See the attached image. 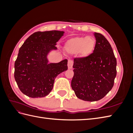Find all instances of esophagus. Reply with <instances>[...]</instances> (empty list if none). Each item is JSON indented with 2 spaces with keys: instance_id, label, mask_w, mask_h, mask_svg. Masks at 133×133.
Wrapping results in <instances>:
<instances>
[{
  "instance_id": "1",
  "label": "esophagus",
  "mask_w": 133,
  "mask_h": 133,
  "mask_svg": "<svg viewBox=\"0 0 133 133\" xmlns=\"http://www.w3.org/2000/svg\"><path fill=\"white\" fill-rule=\"evenodd\" d=\"M73 65V61L72 60H68V69H72Z\"/></svg>"
}]
</instances>
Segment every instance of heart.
<instances>
[{
	"instance_id": "heart-1",
	"label": "heart",
	"mask_w": 133,
	"mask_h": 133,
	"mask_svg": "<svg viewBox=\"0 0 133 133\" xmlns=\"http://www.w3.org/2000/svg\"><path fill=\"white\" fill-rule=\"evenodd\" d=\"M95 46V39L91 37H74L68 41L65 49L70 53L79 52L82 57H87L94 50Z\"/></svg>"
}]
</instances>
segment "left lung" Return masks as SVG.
I'll list each match as a JSON object with an SVG mask.
<instances>
[{
  "label": "left lung",
  "mask_w": 133,
  "mask_h": 133,
  "mask_svg": "<svg viewBox=\"0 0 133 133\" xmlns=\"http://www.w3.org/2000/svg\"><path fill=\"white\" fill-rule=\"evenodd\" d=\"M96 39L93 53L74 59L72 89L77 97L84 101L95 102L104 98L112 89L116 75V59L108 40L94 33Z\"/></svg>",
  "instance_id": "left-lung-1"
}]
</instances>
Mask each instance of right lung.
<instances>
[{"instance_id":"add662e5","label":"right lung","mask_w":133,"mask_h":133,"mask_svg":"<svg viewBox=\"0 0 133 133\" xmlns=\"http://www.w3.org/2000/svg\"><path fill=\"white\" fill-rule=\"evenodd\" d=\"M64 31H37L29 36L19 50L14 64V78L24 94L30 98L45 97L53 89L56 77L68 69V60L48 63V54L57 50V42Z\"/></svg>"}]
</instances>
